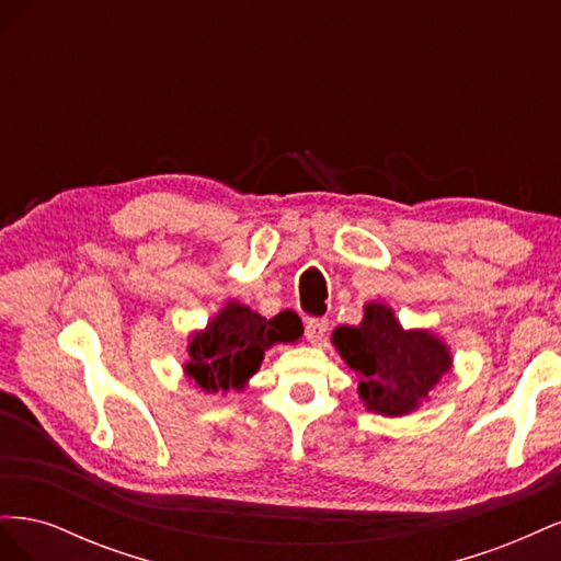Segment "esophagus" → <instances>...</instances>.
I'll return each instance as SVG.
<instances>
[{"label": "esophagus", "mask_w": 561, "mask_h": 561, "mask_svg": "<svg viewBox=\"0 0 561 561\" xmlns=\"http://www.w3.org/2000/svg\"><path fill=\"white\" fill-rule=\"evenodd\" d=\"M330 328L328 318H309L307 325H304V334H307V339L311 344H320L322 339H325V332Z\"/></svg>", "instance_id": "obj_1"}]
</instances>
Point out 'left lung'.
<instances>
[{"label": "left lung", "mask_w": 561, "mask_h": 561, "mask_svg": "<svg viewBox=\"0 0 561 561\" xmlns=\"http://www.w3.org/2000/svg\"><path fill=\"white\" fill-rule=\"evenodd\" d=\"M346 365L360 377V398L386 416L410 414L451 365L447 346L428 332H404L381 304H367L358 328L334 330Z\"/></svg>", "instance_id": "left-lung-1"}]
</instances>
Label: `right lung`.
Returning <instances> with one entry per match:
<instances>
[{
	"label": "right lung",
	"mask_w": 561,
	"mask_h": 561,
	"mask_svg": "<svg viewBox=\"0 0 561 561\" xmlns=\"http://www.w3.org/2000/svg\"><path fill=\"white\" fill-rule=\"evenodd\" d=\"M297 336H301V322L293 313L283 311L266 320L243 304H229L192 339V363L184 369L208 393L241 388L260 369L268 346L290 344Z\"/></svg>",
	"instance_id": "add662e5"
}]
</instances>
